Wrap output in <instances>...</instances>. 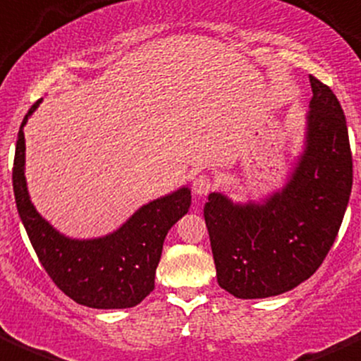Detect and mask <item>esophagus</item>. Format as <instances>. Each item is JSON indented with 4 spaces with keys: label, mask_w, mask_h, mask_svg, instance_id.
Here are the masks:
<instances>
[{
    "label": "esophagus",
    "mask_w": 361,
    "mask_h": 361,
    "mask_svg": "<svg viewBox=\"0 0 361 361\" xmlns=\"http://www.w3.org/2000/svg\"><path fill=\"white\" fill-rule=\"evenodd\" d=\"M194 192L197 195H206L209 194V192L213 190V180L212 176H208V174H199L197 178L194 180Z\"/></svg>",
    "instance_id": "esophagus-1"
}]
</instances>
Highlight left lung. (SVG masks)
Segmentation results:
<instances>
[{
    "mask_svg": "<svg viewBox=\"0 0 361 361\" xmlns=\"http://www.w3.org/2000/svg\"><path fill=\"white\" fill-rule=\"evenodd\" d=\"M305 152L281 192L262 204H234L209 194L204 220L216 281L236 298L291 291L312 277L330 252L353 187L344 111L326 84L310 75Z\"/></svg>",
    "mask_w": 361,
    "mask_h": 361,
    "instance_id": "1",
    "label": "left lung"
}]
</instances>
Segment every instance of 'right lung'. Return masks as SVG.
Masks as SVG:
<instances>
[{
	"label": "right lung",
	"instance_id": "right-lung-1",
	"mask_svg": "<svg viewBox=\"0 0 361 361\" xmlns=\"http://www.w3.org/2000/svg\"><path fill=\"white\" fill-rule=\"evenodd\" d=\"M42 100L24 116L13 157V195L49 277L68 298L92 309H128L155 289V271L166 234L190 208L187 187L139 208L114 233L97 240H70L42 219L31 204L24 178V125Z\"/></svg>",
	"mask_w": 361,
	"mask_h": 361
}]
</instances>
